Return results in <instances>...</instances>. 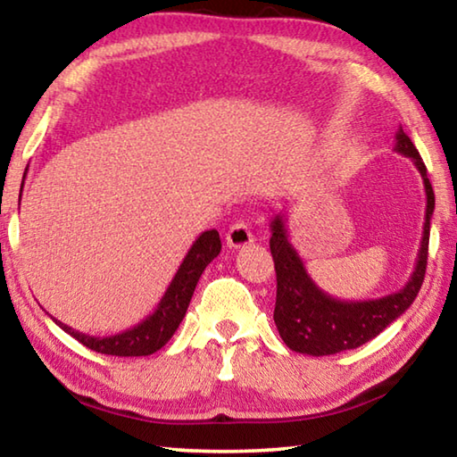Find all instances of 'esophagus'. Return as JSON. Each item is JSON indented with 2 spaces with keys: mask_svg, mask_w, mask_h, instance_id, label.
Wrapping results in <instances>:
<instances>
[{
  "mask_svg": "<svg viewBox=\"0 0 457 457\" xmlns=\"http://www.w3.org/2000/svg\"><path fill=\"white\" fill-rule=\"evenodd\" d=\"M226 239H228V245L229 247H236V250H237V247L250 245L253 242V236H252L250 228H247V223L237 221V223H234V226L228 229Z\"/></svg>",
  "mask_w": 457,
  "mask_h": 457,
  "instance_id": "34e87169",
  "label": "esophagus"
}]
</instances>
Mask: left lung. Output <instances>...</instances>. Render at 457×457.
Listing matches in <instances>:
<instances>
[{"instance_id": "8db88e82", "label": "left lung", "mask_w": 457, "mask_h": 457, "mask_svg": "<svg viewBox=\"0 0 457 457\" xmlns=\"http://www.w3.org/2000/svg\"><path fill=\"white\" fill-rule=\"evenodd\" d=\"M395 151L413 161L425 185V223L421 247L417 253L415 270L403 288L377 300H338L320 290L306 272V266L288 239L284 215H276L270 223V252L276 268V308L274 322L286 346L296 353L322 357L340 351L357 349L383 332L393 320H397L413 300L423 284L428 268V245L431 215L436 210V195L428 179V169L403 129L399 127L395 137Z\"/></svg>"}]
</instances>
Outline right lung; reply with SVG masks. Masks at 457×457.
I'll return each instance as SVG.
<instances>
[{
    "mask_svg": "<svg viewBox=\"0 0 457 457\" xmlns=\"http://www.w3.org/2000/svg\"><path fill=\"white\" fill-rule=\"evenodd\" d=\"M220 252L221 239L218 229L204 231L189 247L187 256L181 262L179 270H177V274L173 276L161 303L154 308V312L146 316L143 322L135 324L133 328H127L111 337H92L74 330L58 319L52 320L62 330L79 340V343L88 346L90 351L112 354V357H146V354L157 353L161 346H165L169 338L175 335V330L179 328L201 274H204V270L213 258H218Z\"/></svg>",
    "mask_w": 457,
    "mask_h": 457,
    "instance_id": "obj_1",
    "label": "right lung"
}]
</instances>
